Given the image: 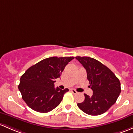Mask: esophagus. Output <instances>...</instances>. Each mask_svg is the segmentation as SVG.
I'll use <instances>...</instances> for the list:
<instances>
[{"mask_svg": "<svg viewBox=\"0 0 133 133\" xmlns=\"http://www.w3.org/2000/svg\"><path fill=\"white\" fill-rule=\"evenodd\" d=\"M71 92H72V94H76L78 93V92L76 91V90H75V89H71Z\"/></svg>", "mask_w": 133, "mask_h": 133, "instance_id": "1", "label": "esophagus"}]
</instances>
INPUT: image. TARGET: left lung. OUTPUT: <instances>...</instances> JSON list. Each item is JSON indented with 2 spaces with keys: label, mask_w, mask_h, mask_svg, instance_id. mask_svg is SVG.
<instances>
[{
  "label": "left lung",
  "mask_w": 133,
  "mask_h": 133,
  "mask_svg": "<svg viewBox=\"0 0 133 133\" xmlns=\"http://www.w3.org/2000/svg\"><path fill=\"white\" fill-rule=\"evenodd\" d=\"M75 58L86 69L87 79L93 95L84 94L85 100L78 103V108L90 115H99L115 103L121 92V82L108 68L99 61L89 57Z\"/></svg>",
  "instance_id": "left-lung-1"
}]
</instances>
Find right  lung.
Masks as SVG:
<instances>
[{"label": "right lung", "instance_id": "obj_1", "mask_svg": "<svg viewBox=\"0 0 133 133\" xmlns=\"http://www.w3.org/2000/svg\"><path fill=\"white\" fill-rule=\"evenodd\" d=\"M75 58L52 57L42 60L21 76L18 89L22 99L34 111L47 113L62 101L68 89H55V79L59 78L65 65Z\"/></svg>", "mask_w": 133, "mask_h": 133}]
</instances>
